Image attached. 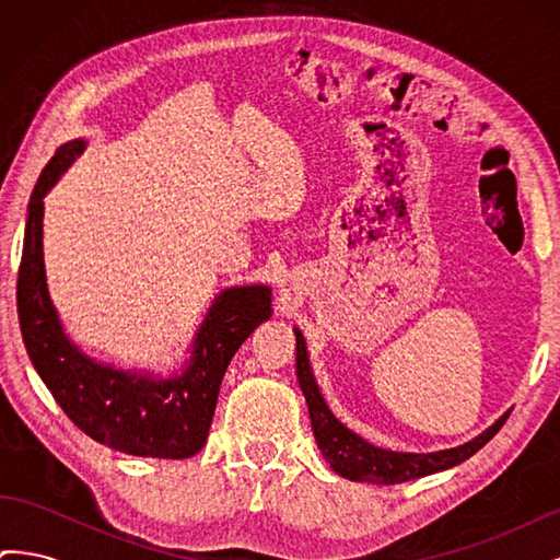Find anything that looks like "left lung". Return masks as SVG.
I'll list each match as a JSON object with an SVG mask.
<instances>
[{"mask_svg": "<svg viewBox=\"0 0 560 560\" xmlns=\"http://www.w3.org/2000/svg\"><path fill=\"white\" fill-rule=\"evenodd\" d=\"M294 336H296V376L303 389V397H306V404H308L317 448L322 451V457L331 465V469L350 481L389 486V483L428 477V474H434V471L451 469L455 465L465 463L467 457H471L481 446H486L490 439L500 432L506 416H510V411H506L488 430H483L479 436H474L471 442L455 448H446V451L401 453V451L374 446L360 434L348 430L343 422L331 413V409L317 387L311 358H308L306 338H303L299 327H294Z\"/></svg>", "mask_w": 560, "mask_h": 560, "instance_id": "left-lung-1", "label": "left lung"}]
</instances>
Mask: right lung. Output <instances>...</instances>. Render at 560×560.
Masks as SVG:
<instances>
[{"label":"right lung","mask_w":560,"mask_h":560,"mask_svg":"<svg viewBox=\"0 0 560 560\" xmlns=\"http://www.w3.org/2000/svg\"><path fill=\"white\" fill-rule=\"evenodd\" d=\"M86 144L79 138L58 147L30 196L15 290L23 343L39 378L81 432L128 455L184 460L206 444L233 354L273 315L270 287L243 284L219 292L186 348V360L167 374L116 369L89 358L65 334L44 266V198Z\"/></svg>","instance_id":"obj_1"}]
</instances>
